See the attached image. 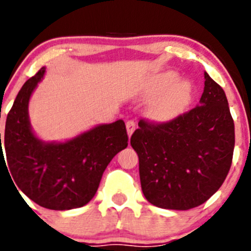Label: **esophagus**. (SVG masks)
I'll return each instance as SVG.
<instances>
[{
  "instance_id": "esophagus-1",
  "label": "esophagus",
  "mask_w": 251,
  "mask_h": 251,
  "mask_svg": "<svg viewBox=\"0 0 251 251\" xmlns=\"http://www.w3.org/2000/svg\"><path fill=\"white\" fill-rule=\"evenodd\" d=\"M126 131H128V135L131 136V134L134 133V130H135L136 128L135 122H134V121H128V122L126 123Z\"/></svg>"
}]
</instances>
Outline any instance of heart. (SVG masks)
<instances>
[{
  "label": "heart",
  "instance_id": "heart-1",
  "mask_svg": "<svg viewBox=\"0 0 251 251\" xmlns=\"http://www.w3.org/2000/svg\"><path fill=\"white\" fill-rule=\"evenodd\" d=\"M148 98L149 116L157 122H168L184 112L193 99V85L187 79H176L175 72H165L149 79L143 89Z\"/></svg>",
  "mask_w": 251,
  "mask_h": 251
}]
</instances>
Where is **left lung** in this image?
<instances>
[{
    "label": "left lung",
    "mask_w": 251,
    "mask_h": 251,
    "mask_svg": "<svg viewBox=\"0 0 251 251\" xmlns=\"http://www.w3.org/2000/svg\"><path fill=\"white\" fill-rule=\"evenodd\" d=\"M197 107L166 123L140 120L130 138L141 189L161 209L189 210L222 185L232 165L234 122L223 89L205 72Z\"/></svg>",
    "instance_id": "left-lung-1"
}]
</instances>
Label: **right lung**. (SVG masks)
Masks as SVG:
<instances>
[{"label":"right lung","instance_id":"add662e5","mask_svg":"<svg viewBox=\"0 0 251 251\" xmlns=\"http://www.w3.org/2000/svg\"><path fill=\"white\" fill-rule=\"evenodd\" d=\"M44 74L42 67L25 81L7 116L3 140L7 166L17 187L38 205L50 210L76 209L96 194L107 165L128 146V134L125 122L118 120L66 143H45L36 138L28 105ZM0 146L3 160L1 133Z\"/></svg>","mask_w":251,"mask_h":251}]
</instances>
